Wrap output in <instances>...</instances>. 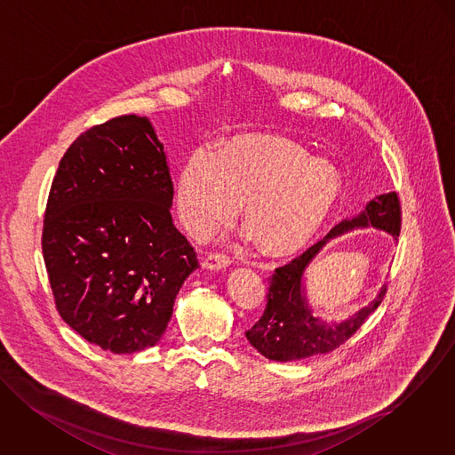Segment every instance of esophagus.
<instances>
[{"instance_id": "1", "label": "esophagus", "mask_w": 455, "mask_h": 455, "mask_svg": "<svg viewBox=\"0 0 455 455\" xmlns=\"http://www.w3.org/2000/svg\"><path fill=\"white\" fill-rule=\"evenodd\" d=\"M230 263H232V258H230L227 252H223V251L210 252V254L206 256V259H204V267L210 268V270L225 268V267H228Z\"/></svg>"}]
</instances>
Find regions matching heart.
<instances>
[{
  "mask_svg": "<svg viewBox=\"0 0 455 455\" xmlns=\"http://www.w3.org/2000/svg\"><path fill=\"white\" fill-rule=\"evenodd\" d=\"M341 190L338 170L282 139H243L221 145L212 159L192 154L176 176L175 203L185 228L204 239L243 206V225L267 254L307 244Z\"/></svg>",
  "mask_w": 455,
  "mask_h": 455,
  "instance_id": "b5f03b06",
  "label": "heart"
}]
</instances>
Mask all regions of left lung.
Here are the masks:
<instances>
[{
  "instance_id": "8db88e82",
  "label": "left lung",
  "mask_w": 455,
  "mask_h": 455,
  "mask_svg": "<svg viewBox=\"0 0 455 455\" xmlns=\"http://www.w3.org/2000/svg\"><path fill=\"white\" fill-rule=\"evenodd\" d=\"M367 225L386 230L393 237L400 235L402 206L396 192L372 199L360 216L336 225L322 241L315 243L289 263L275 268L270 277L265 312L249 331H245L247 341L263 356L275 362H291L336 350L347 343L363 325L367 316L381 305L386 285L381 287L374 301L358 314L341 323L327 325L312 315L301 287L305 268L329 239L341 235L353 227Z\"/></svg>"
}]
</instances>
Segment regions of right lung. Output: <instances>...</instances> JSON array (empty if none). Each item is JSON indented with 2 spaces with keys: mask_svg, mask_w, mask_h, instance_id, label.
<instances>
[{
  "mask_svg": "<svg viewBox=\"0 0 455 455\" xmlns=\"http://www.w3.org/2000/svg\"><path fill=\"white\" fill-rule=\"evenodd\" d=\"M173 181L147 117L117 116L72 141L52 181L43 258L57 312L112 353L154 347L199 267L173 225Z\"/></svg>",
  "mask_w": 455,
  "mask_h": 455,
  "instance_id": "1",
  "label": "right lung"
}]
</instances>
